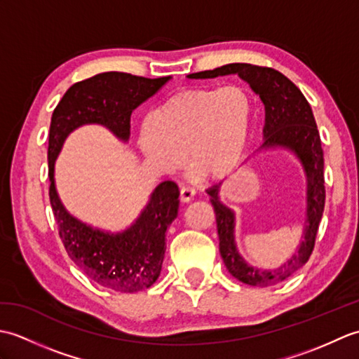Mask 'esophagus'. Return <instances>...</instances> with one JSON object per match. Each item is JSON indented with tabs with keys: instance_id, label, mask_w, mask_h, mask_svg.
Returning <instances> with one entry per match:
<instances>
[{
	"instance_id": "esophagus-1",
	"label": "esophagus",
	"mask_w": 359,
	"mask_h": 359,
	"mask_svg": "<svg viewBox=\"0 0 359 359\" xmlns=\"http://www.w3.org/2000/svg\"><path fill=\"white\" fill-rule=\"evenodd\" d=\"M196 196V189L189 187H182L180 188V201L182 202H189Z\"/></svg>"
}]
</instances>
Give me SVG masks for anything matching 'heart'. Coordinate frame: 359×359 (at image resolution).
I'll return each mask as SVG.
<instances>
[{"instance_id": "obj_1", "label": "heart", "mask_w": 359, "mask_h": 359, "mask_svg": "<svg viewBox=\"0 0 359 359\" xmlns=\"http://www.w3.org/2000/svg\"><path fill=\"white\" fill-rule=\"evenodd\" d=\"M253 98L241 85L191 88L174 94L140 126L139 144L148 165L170 174L187 165L202 179L230 174L245 152Z\"/></svg>"}]
</instances>
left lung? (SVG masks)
Returning <instances> with one entry per match:
<instances>
[{"label":"left lung","mask_w":359,"mask_h":359,"mask_svg":"<svg viewBox=\"0 0 359 359\" xmlns=\"http://www.w3.org/2000/svg\"><path fill=\"white\" fill-rule=\"evenodd\" d=\"M233 74L248 83L265 108L264 142L251 157L266 151H287L301 163L306 175V220L302 225L301 241L285 262L269 270L251 265L241 255L236 242V211L220 201L224 182H219L207 189L210 202L216 212L219 251L226 270L243 284L270 287L285 280L302 269L313 251L325 202L324 152L309 102L301 90L280 72L271 67L231 63L212 71L189 74L187 77L189 80H205ZM251 157L245 160V163Z\"/></svg>","instance_id":"1"}]
</instances>
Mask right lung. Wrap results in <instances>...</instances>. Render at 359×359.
Masks as SVG:
<instances>
[{"mask_svg":"<svg viewBox=\"0 0 359 359\" xmlns=\"http://www.w3.org/2000/svg\"><path fill=\"white\" fill-rule=\"evenodd\" d=\"M171 77L144 79L125 72L97 74L66 90L52 114L49 129V197L60 238L72 262L95 284L135 293L157 280L166 250V230L179 215V187L158 184L131 225L111 231L75 217L60 199L55 162L75 129L98 125L128 143L133 112L154 97Z\"/></svg>","mask_w":359,"mask_h":359,"instance_id":"obj_1","label":"right lung"}]
</instances>
